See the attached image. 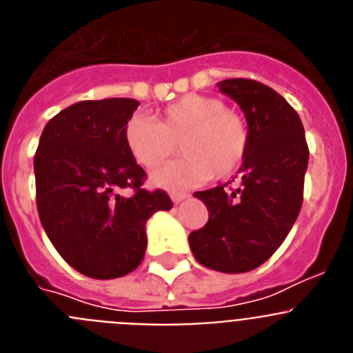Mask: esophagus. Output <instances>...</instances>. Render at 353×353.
Returning a JSON list of instances; mask_svg holds the SVG:
<instances>
[{"label": "esophagus", "instance_id": "34e87169", "mask_svg": "<svg viewBox=\"0 0 353 353\" xmlns=\"http://www.w3.org/2000/svg\"><path fill=\"white\" fill-rule=\"evenodd\" d=\"M170 196H171V199H173L174 203H180V201H182V199H185L189 194H187V192H176V191H173Z\"/></svg>", "mask_w": 353, "mask_h": 353}]
</instances>
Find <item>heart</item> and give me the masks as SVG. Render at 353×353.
I'll return each mask as SVG.
<instances>
[{
	"label": "heart",
	"instance_id": "heart-1",
	"mask_svg": "<svg viewBox=\"0 0 353 353\" xmlns=\"http://www.w3.org/2000/svg\"><path fill=\"white\" fill-rule=\"evenodd\" d=\"M123 139L130 155L146 170L161 166L180 146V161L159 168L152 182L180 189L207 179L224 180L236 173L249 150V123L221 99L189 93L152 118H129Z\"/></svg>",
	"mask_w": 353,
	"mask_h": 353
}]
</instances>
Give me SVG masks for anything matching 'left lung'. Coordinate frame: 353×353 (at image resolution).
I'll return each instance as SVG.
<instances>
[{"label": "left lung", "mask_w": 353, "mask_h": 353, "mask_svg": "<svg viewBox=\"0 0 353 353\" xmlns=\"http://www.w3.org/2000/svg\"><path fill=\"white\" fill-rule=\"evenodd\" d=\"M219 90L244 111L251 132L239 187L230 182L194 192L208 221L189 235L196 260L226 274L249 272L269 260L297 219L310 148L297 111L254 79H226Z\"/></svg>", "instance_id": "8db88e82"}]
</instances>
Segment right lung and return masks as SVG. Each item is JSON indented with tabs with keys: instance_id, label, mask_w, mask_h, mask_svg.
Returning <instances> with one entry per match:
<instances>
[{
	"instance_id": "1",
	"label": "right lung",
	"mask_w": 353,
	"mask_h": 353,
	"mask_svg": "<svg viewBox=\"0 0 353 353\" xmlns=\"http://www.w3.org/2000/svg\"><path fill=\"white\" fill-rule=\"evenodd\" d=\"M134 99L81 101L52 117L35 152L37 208L60 256L92 279L127 276L145 258L146 221L170 210L166 191H146L123 127ZM121 188L133 194L121 196Z\"/></svg>"
}]
</instances>
